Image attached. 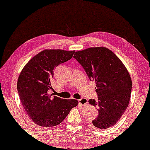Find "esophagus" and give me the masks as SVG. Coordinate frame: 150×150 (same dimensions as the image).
Masks as SVG:
<instances>
[{"instance_id": "esophagus-1", "label": "esophagus", "mask_w": 150, "mask_h": 150, "mask_svg": "<svg viewBox=\"0 0 150 150\" xmlns=\"http://www.w3.org/2000/svg\"><path fill=\"white\" fill-rule=\"evenodd\" d=\"M78 101H79V103L81 104V106H85L86 104H88V100L87 99H86V98H82V99L78 100Z\"/></svg>"}]
</instances>
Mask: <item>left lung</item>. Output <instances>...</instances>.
Instances as JSON below:
<instances>
[{
	"mask_svg": "<svg viewBox=\"0 0 150 150\" xmlns=\"http://www.w3.org/2000/svg\"><path fill=\"white\" fill-rule=\"evenodd\" d=\"M74 57L95 81L98 100L89 103L98 106V115L92 121L95 127L106 129L122 117L131 96L132 80L128 69L113 52L105 47H93L75 52Z\"/></svg>",
	"mask_w": 150,
	"mask_h": 150,
	"instance_id": "obj_1",
	"label": "left lung"
}]
</instances>
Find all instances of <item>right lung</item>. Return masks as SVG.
<instances>
[{
	"label": "right lung",
	"instance_id": "right-lung-1",
	"mask_svg": "<svg viewBox=\"0 0 150 150\" xmlns=\"http://www.w3.org/2000/svg\"><path fill=\"white\" fill-rule=\"evenodd\" d=\"M74 50L46 49L26 63L18 79L17 88L24 109L35 124L52 127L61 124L78 105L74 99L50 95L54 69L73 57Z\"/></svg>",
	"mask_w": 150,
	"mask_h": 150
}]
</instances>
